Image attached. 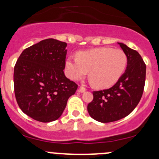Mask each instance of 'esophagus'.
Returning <instances> with one entry per match:
<instances>
[{
    "instance_id": "obj_1",
    "label": "esophagus",
    "mask_w": 159,
    "mask_h": 159,
    "mask_svg": "<svg viewBox=\"0 0 159 159\" xmlns=\"http://www.w3.org/2000/svg\"><path fill=\"white\" fill-rule=\"evenodd\" d=\"M86 88H85L84 86H80V89H78V91L80 92V93H84L85 91H86Z\"/></svg>"
}]
</instances>
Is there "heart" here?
<instances>
[{
    "instance_id": "1",
    "label": "heart",
    "mask_w": 159,
    "mask_h": 159,
    "mask_svg": "<svg viewBox=\"0 0 159 159\" xmlns=\"http://www.w3.org/2000/svg\"><path fill=\"white\" fill-rule=\"evenodd\" d=\"M127 55L121 49L102 47L77 54V57H69L66 61V72L70 80L77 81L86 76L97 88L113 86L125 71Z\"/></svg>"
}]
</instances>
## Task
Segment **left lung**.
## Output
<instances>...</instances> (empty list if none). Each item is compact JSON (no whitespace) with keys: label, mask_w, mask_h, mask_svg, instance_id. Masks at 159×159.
I'll return each instance as SVG.
<instances>
[{"label":"left lung","mask_w":159,"mask_h":159,"mask_svg":"<svg viewBox=\"0 0 159 159\" xmlns=\"http://www.w3.org/2000/svg\"><path fill=\"white\" fill-rule=\"evenodd\" d=\"M119 45L127 55L125 73L111 88L93 92V100L87 106L89 115L102 123L114 122L130 114L144 90L146 64L136 51L123 43Z\"/></svg>","instance_id":"left-lung-1"}]
</instances>
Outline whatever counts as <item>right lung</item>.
I'll return each instance as SVG.
<instances>
[{
  "label": "right lung",
  "mask_w": 159,
  "mask_h": 159,
  "mask_svg": "<svg viewBox=\"0 0 159 159\" xmlns=\"http://www.w3.org/2000/svg\"><path fill=\"white\" fill-rule=\"evenodd\" d=\"M66 43L48 39L25 48L13 73L14 93L19 107L40 122L57 120L78 85L66 77Z\"/></svg>",
  "instance_id": "add662e5"
}]
</instances>
